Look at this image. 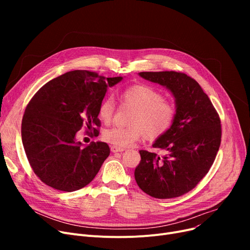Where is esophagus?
Returning a JSON list of instances; mask_svg holds the SVG:
<instances>
[{"mask_svg": "<svg viewBox=\"0 0 250 250\" xmlns=\"http://www.w3.org/2000/svg\"><path fill=\"white\" fill-rule=\"evenodd\" d=\"M110 150H111V152H112V153H116V152H123V151H125V149H124V148H120V147H116V146H111Z\"/></svg>", "mask_w": 250, "mask_h": 250, "instance_id": "34e87169", "label": "esophagus"}]
</instances>
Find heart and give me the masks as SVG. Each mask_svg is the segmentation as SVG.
I'll list each match as a JSON object with an SVG mask.
<instances>
[{
    "label": "heart",
    "instance_id": "obj_1",
    "mask_svg": "<svg viewBox=\"0 0 250 250\" xmlns=\"http://www.w3.org/2000/svg\"><path fill=\"white\" fill-rule=\"evenodd\" d=\"M120 98L123 104L135 108L129 117L128 126H112L105 129L102 137L116 147H128L146 135L156 140L165 135L172 126L175 115V104L159 90L147 84H134L122 90ZM115 112V103L111 97H105L98 106L99 120L108 125Z\"/></svg>",
    "mask_w": 250,
    "mask_h": 250
}]
</instances>
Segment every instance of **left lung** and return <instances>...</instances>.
<instances>
[{
	"label": "left lung",
	"instance_id": "left-lung-1",
	"mask_svg": "<svg viewBox=\"0 0 250 250\" xmlns=\"http://www.w3.org/2000/svg\"><path fill=\"white\" fill-rule=\"evenodd\" d=\"M146 80L167 87L176 100L175 120L153 147L141 150L135 170L139 188L155 199H172L193 189L213 165L220 148V116L194 79L175 71L141 72Z\"/></svg>",
	"mask_w": 250,
	"mask_h": 250
}]
</instances>
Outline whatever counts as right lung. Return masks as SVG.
<instances>
[{
    "label": "right lung",
    "mask_w": 250,
    "mask_h": 250,
    "mask_svg": "<svg viewBox=\"0 0 250 250\" xmlns=\"http://www.w3.org/2000/svg\"><path fill=\"white\" fill-rule=\"evenodd\" d=\"M122 79L76 70L52 79L33 95L22 118V142L33 172L46 186L70 192L94 179L109 146L96 142L83 147L76 136L83 127L92 138L99 135L98 106L108 87Z\"/></svg>",
    "instance_id": "1"
}]
</instances>
